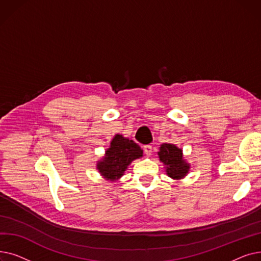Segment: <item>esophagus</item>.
<instances>
[{
    "label": "esophagus",
    "instance_id": "1",
    "mask_svg": "<svg viewBox=\"0 0 261 261\" xmlns=\"http://www.w3.org/2000/svg\"><path fill=\"white\" fill-rule=\"evenodd\" d=\"M143 149H144V152H145V154H146L147 156L151 155V153H152V147H151V146H150V145H146V146L143 147Z\"/></svg>",
    "mask_w": 261,
    "mask_h": 261
}]
</instances>
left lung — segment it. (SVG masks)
I'll use <instances>...</instances> for the list:
<instances>
[{"mask_svg": "<svg viewBox=\"0 0 261 261\" xmlns=\"http://www.w3.org/2000/svg\"><path fill=\"white\" fill-rule=\"evenodd\" d=\"M160 161L166 165L167 174L172 179H181L189 169L183 160L182 150L172 144H163L159 151Z\"/></svg>", "mask_w": 261, "mask_h": 261, "instance_id": "1", "label": "left lung"}]
</instances>
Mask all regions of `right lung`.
I'll use <instances>...</instances> for the list:
<instances>
[{
	"mask_svg": "<svg viewBox=\"0 0 261 261\" xmlns=\"http://www.w3.org/2000/svg\"><path fill=\"white\" fill-rule=\"evenodd\" d=\"M141 156L143 150L138 144L117 134L106 151L103 160L98 162L97 169L107 180L115 181L123 174L133 160Z\"/></svg>",
	"mask_w": 261,
	"mask_h": 261,
	"instance_id": "right-lung-1",
	"label": "right lung"
}]
</instances>
